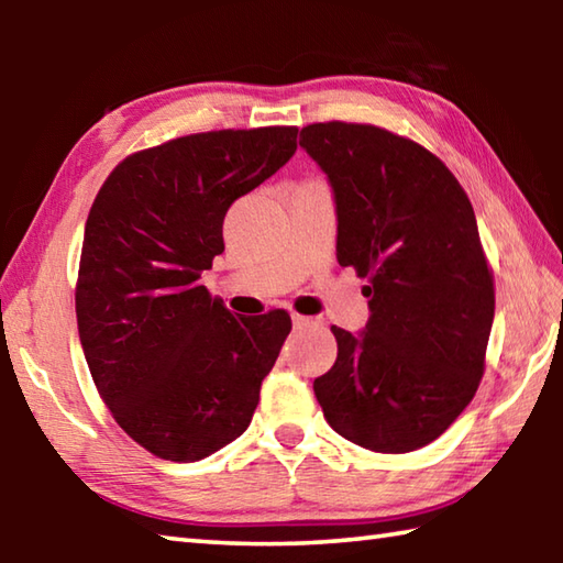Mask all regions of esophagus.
Instances as JSON below:
<instances>
[{
	"instance_id": "esophagus-1",
	"label": "esophagus",
	"mask_w": 563,
	"mask_h": 563,
	"mask_svg": "<svg viewBox=\"0 0 563 563\" xmlns=\"http://www.w3.org/2000/svg\"><path fill=\"white\" fill-rule=\"evenodd\" d=\"M292 325L295 328H310V325H316V320L312 318H305V316H298V312H292Z\"/></svg>"
}]
</instances>
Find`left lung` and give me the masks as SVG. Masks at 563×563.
I'll list each match as a JSON object with an SVG mask.
<instances>
[{
	"instance_id": "8db88e82",
	"label": "left lung",
	"mask_w": 563,
	"mask_h": 563,
	"mask_svg": "<svg viewBox=\"0 0 563 563\" xmlns=\"http://www.w3.org/2000/svg\"><path fill=\"white\" fill-rule=\"evenodd\" d=\"M338 206V263L367 278L362 335L332 325L338 360L312 383L328 424L365 450L434 442L487 367L494 275L474 208L432 151L373 123L300 131Z\"/></svg>"
}]
</instances>
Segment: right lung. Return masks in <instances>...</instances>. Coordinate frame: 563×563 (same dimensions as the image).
<instances>
[{"instance_id":"obj_1","label":"right lung","mask_w":563,"mask_h":563,"mask_svg":"<svg viewBox=\"0 0 563 563\" xmlns=\"http://www.w3.org/2000/svg\"><path fill=\"white\" fill-rule=\"evenodd\" d=\"M298 148V126L188 133L136 151L103 180L84 231L76 322L103 405L133 442L196 462L241 437L292 328L233 316L201 273L228 208Z\"/></svg>"}]
</instances>
